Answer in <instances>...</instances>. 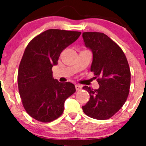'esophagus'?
<instances>
[{"mask_svg":"<svg viewBox=\"0 0 146 146\" xmlns=\"http://www.w3.org/2000/svg\"><path fill=\"white\" fill-rule=\"evenodd\" d=\"M75 88H76L77 90H82V86L81 85L76 84L75 85Z\"/></svg>","mask_w":146,"mask_h":146,"instance_id":"34e87169","label":"esophagus"}]
</instances>
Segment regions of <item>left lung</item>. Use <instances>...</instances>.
Returning <instances> with one entry per match:
<instances>
[{
	"mask_svg": "<svg viewBox=\"0 0 146 146\" xmlns=\"http://www.w3.org/2000/svg\"><path fill=\"white\" fill-rule=\"evenodd\" d=\"M85 46L93 53L90 71L100 88L84 86L90 100L82 106L87 116L99 120L113 117L124 104L130 85V71L124 53L108 36L100 32H84Z\"/></svg>",
	"mask_w": 146,
	"mask_h": 146,
	"instance_id": "1",
	"label": "left lung"
}]
</instances>
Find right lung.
<instances>
[{"label": "right lung", "mask_w": 146, "mask_h": 146, "mask_svg": "<svg viewBox=\"0 0 146 146\" xmlns=\"http://www.w3.org/2000/svg\"><path fill=\"white\" fill-rule=\"evenodd\" d=\"M80 31L48 29L30 41L25 48L18 73L20 96L25 110L41 122L56 119L64 111L65 100L75 92L71 82L53 78L61 52L80 37Z\"/></svg>", "instance_id": "1"}]
</instances>
